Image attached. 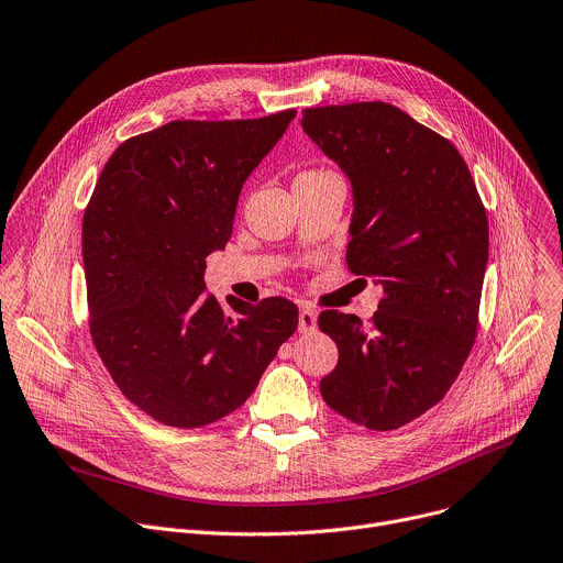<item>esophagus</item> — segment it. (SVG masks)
Returning a JSON list of instances; mask_svg holds the SVG:
<instances>
[{"label":"esophagus","instance_id":"esophagus-1","mask_svg":"<svg viewBox=\"0 0 563 563\" xmlns=\"http://www.w3.org/2000/svg\"><path fill=\"white\" fill-rule=\"evenodd\" d=\"M317 330V312L310 308H300L298 310V332L308 334Z\"/></svg>","mask_w":563,"mask_h":563}]
</instances>
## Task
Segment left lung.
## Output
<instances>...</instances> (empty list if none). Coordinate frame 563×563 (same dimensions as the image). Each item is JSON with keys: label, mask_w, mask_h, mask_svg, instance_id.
<instances>
[{"label": "left lung", "mask_w": 563, "mask_h": 563, "mask_svg": "<svg viewBox=\"0 0 563 563\" xmlns=\"http://www.w3.org/2000/svg\"><path fill=\"white\" fill-rule=\"evenodd\" d=\"M300 125L352 186L350 272L384 289L368 325L321 312L339 347L321 395L366 429H399L444 397L472 352L487 213L460 152L395 106L312 108Z\"/></svg>", "instance_id": "obj_1"}]
</instances>
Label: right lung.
Segmentation results:
<instances>
[{"mask_svg":"<svg viewBox=\"0 0 563 563\" xmlns=\"http://www.w3.org/2000/svg\"><path fill=\"white\" fill-rule=\"evenodd\" d=\"M296 110L170 121L121 143L82 218L93 345L121 393L162 424L197 429L240 408L298 325L287 298L207 291V255L233 231L240 190Z\"/></svg>","mask_w":563,"mask_h":563,"instance_id":"1","label":"right lung"}]
</instances>
